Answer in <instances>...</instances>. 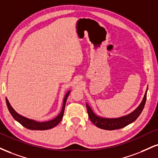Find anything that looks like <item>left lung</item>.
<instances>
[{
	"instance_id": "left-lung-1",
	"label": "left lung",
	"mask_w": 158,
	"mask_h": 158,
	"mask_svg": "<svg viewBox=\"0 0 158 158\" xmlns=\"http://www.w3.org/2000/svg\"><path fill=\"white\" fill-rule=\"evenodd\" d=\"M146 92H147V90L146 91L143 101L140 104V105L129 115L121 118H102L96 115L93 112V110H91V108L87 104H86L88 116L93 123H94L96 127L100 129H102V130H114L123 128V127H125L135 121L140 115V114L141 113L146 103Z\"/></svg>"
}]
</instances>
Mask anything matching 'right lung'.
<instances>
[{"label": "right lung", "instance_id": "1", "mask_svg": "<svg viewBox=\"0 0 158 158\" xmlns=\"http://www.w3.org/2000/svg\"><path fill=\"white\" fill-rule=\"evenodd\" d=\"M69 94H70V91H68L67 94H66L65 96H64L62 111H61V113L60 114H59L58 116L55 118L53 119V120L45 121V122H38V121H35L34 120H31V119L26 118L19 115V114L17 113L15 111V110L12 107V106L10 105V104H9V101L7 100V98H6V105L9 109V113H11V115H12V117L14 118L15 120L18 121L22 126H23L24 127H26V128L28 129V130H49V129L53 128V127L56 126V125H57L58 123L60 122L61 120L62 119L64 111V107H65L66 101H67V98Z\"/></svg>", "mask_w": 158, "mask_h": 158}]
</instances>
